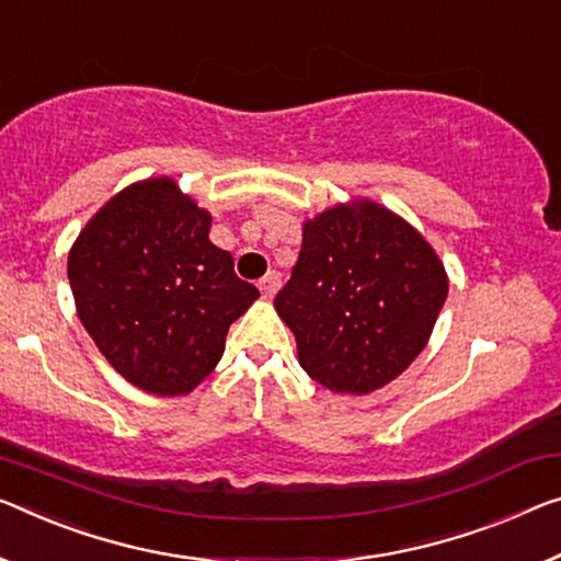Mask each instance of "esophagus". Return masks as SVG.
<instances>
[{
    "label": "esophagus",
    "instance_id": "obj_1",
    "mask_svg": "<svg viewBox=\"0 0 561 561\" xmlns=\"http://www.w3.org/2000/svg\"><path fill=\"white\" fill-rule=\"evenodd\" d=\"M257 286H261L265 298H273L275 293H278V288H280V273H278V271L265 273L263 278H261V283H257Z\"/></svg>",
    "mask_w": 561,
    "mask_h": 561
}]
</instances>
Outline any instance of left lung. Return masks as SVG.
<instances>
[{"mask_svg": "<svg viewBox=\"0 0 561 561\" xmlns=\"http://www.w3.org/2000/svg\"><path fill=\"white\" fill-rule=\"evenodd\" d=\"M449 280L424 238L376 203L331 208L304 226V245L275 310L298 360L331 391L368 393L424 351Z\"/></svg>", "mask_w": 561, "mask_h": 561, "instance_id": "8db88e82", "label": "left lung"}]
</instances>
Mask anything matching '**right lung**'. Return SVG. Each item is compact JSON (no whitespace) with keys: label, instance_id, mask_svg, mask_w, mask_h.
I'll use <instances>...</instances> for the list:
<instances>
[{"label":"right lung","instance_id":"1","mask_svg":"<svg viewBox=\"0 0 561 561\" xmlns=\"http://www.w3.org/2000/svg\"><path fill=\"white\" fill-rule=\"evenodd\" d=\"M208 232L210 215L158 178L112 197L72 245L67 278L80 321L137 389L193 391L257 298Z\"/></svg>","mask_w":561,"mask_h":561}]
</instances>
